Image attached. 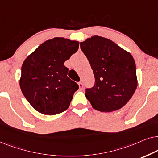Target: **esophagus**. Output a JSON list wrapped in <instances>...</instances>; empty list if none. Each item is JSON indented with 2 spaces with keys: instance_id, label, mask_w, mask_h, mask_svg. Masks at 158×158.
<instances>
[{
  "instance_id": "esophagus-1",
  "label": "esophagus",
  "mask_w": 158,
  "mask_h": 158,
  "mask_svg": "<svg viewBox=\"0 0 158 158\" xmlns=\"http://www.w3.org/2000/svg\"><path fill=\"white\" fill-rule=\"evenodd\" d=\"M78 85H79V89H80V90H83V89H84V85H83V84H82V82H81V81H80V82L78 83Z\"/></svg>"
}]
</instances>
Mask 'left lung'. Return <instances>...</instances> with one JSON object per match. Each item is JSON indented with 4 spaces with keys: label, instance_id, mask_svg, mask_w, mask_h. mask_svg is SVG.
Returning <instances> with one entry per match:
<instances>
[{
    "label": "left lung",
    "instance_id": "1",
    "mask_svg": "<svg viewBox=\"0 0 158 158\" xmlns=\"http://www.w3.org/2000/svg\"><path fill=\"white\" fill-rule=\"evenodd\" d=\"M80 47L95 79L93 87L85 93L92 108L101 112L121 109L137 87L134 58L114 42L97 35L81 42Z\"/></svg>",
    "mask_w": 158,
    "mask_h": 158
}]
</instances>
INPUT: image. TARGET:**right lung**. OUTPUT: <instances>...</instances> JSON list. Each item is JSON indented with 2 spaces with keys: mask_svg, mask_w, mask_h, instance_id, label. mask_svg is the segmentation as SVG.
<instances>
[{
  "mask_svg": "<svg viewBox=\"0 0 158 158\" xmlns=\"http://www.w3.org/2000/svg\"><path fill=\"white\" fill-rule=\"evenodd\" d=\"M79 43L64 37L44 42L24 60L19 85L31 106L45 115H56L70 106L79 89L67 77L64 62L78 50Z\"/></svg>",
  "mask_w": 158,
  "mask_h": 158,
  "instance_id": "right-lung-1",
  "label": "right lung"
}]
</instances>
